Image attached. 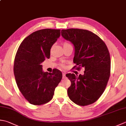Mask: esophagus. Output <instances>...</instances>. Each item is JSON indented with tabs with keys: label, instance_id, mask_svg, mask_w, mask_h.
Wrapping results in <instances>:
<instances>
[{
	"label": "esophagus",
	"instance_id": "34e87169",
	"mask_svg": "<svg viewBox=\"0 0 126 126\" xmlns=\"http://www.w3.org/2000/svg\"><path fill=\"white\" fill-rule=\"evenodd\" d=\"M65 78V73H63V78L64 79Z\"/></svg>",
	"mask_w": 126,
	"mask_h": 126
}]
</instances>
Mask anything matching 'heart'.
<instances>
[{
    "mask_svg": "<svg viewBox=\"0 0 126 126\" xmlns=\"http://www.w3.org/2000/svg\"><path fill=\"white\" fill-rule=\"evenodd\" d=\"M70 45L69 44H68V43H64V44H63V46H65V45Z\"/></svg>",
    "mask_w": 126,
    "mask_h": 126,
    "instance_id": "obj_1",
    "label": "heart"
}]
</instances>
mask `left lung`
<instances>
[{"label":"left lung","instance_id":"left-lung-1","mask_svg":"<svg viewBox=\"0 0 126 126\" xmlns=\"http://www.w3.org/2000/svg\"><path fill=\"white\" fill-rule=\"evenodd\" d=\"M61 34L74 46V68L85 69L83 75L66 74L71 81L68 97L79 105L92 104L104 92L109 79L111 61L107 46L99 36L87 30L62 29Z\"/></svg>","mask_w":126,"mask_h":126}]
</instances>
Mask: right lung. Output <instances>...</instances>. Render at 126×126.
Here are the masks:
<instances>
[{
  "label": "right lung",
  "instance_id": "obj_1",
  "mask_svg": "<svg viewBox=\"0 0 126 126\" xmlns=\"http://www.w3.org/2000/svg\"><path fill=\"white\" fill-rule=\"evenodd\" d=\"M60 35V29L37 31L26 37L17 50L14 75L19 90L32 104L40 105L50 102L62 78L61 71L44 72L41 65L46 58H50L51 47Z\"/></svg>",
  "mask_w": 126,
  "mask_h": 126
}]
</instances>
